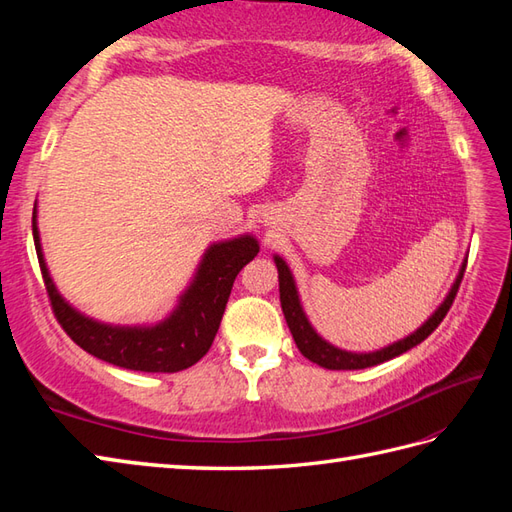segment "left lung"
<instances>
[{
	"instance_id": "obj_1",
	"label": "left lung",
	"mask_w": 512,
	"mask_h": 512,
	"mask_svg": "<svg viewBox=\"0 0 512 512\" xmlns=\"http://www.w3.org/2000/svg\"><path fill=\"white\" fill-rule=\"evenodd\" d=\"M273 259H275V266L279 273L281 310H284V317H286L292 339H295L299 352L306 356L308 361L317 363L325 369H365V367L385 363V361H389V358L405 354L407 350H411V347L422 343L433 330L438 328L440 321L447 317L451 303H453L455 295H458L460 281H462L464 270H466V257H464L460 273H458V277H455L451 290L447 292V297H444V301L436 308V312H433L416 332H411L409 336H405V339H400L396 343L380 347V350H376V352H347V350H341V347H336V345L325 341L323 336L312 328V323L308 321V314L303 312L295 277H292L288 264L284 262V257H279V255H275Z\"/></svg>"
}]
</instances>
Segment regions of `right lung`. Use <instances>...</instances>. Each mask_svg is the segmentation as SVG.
Masks as SVG:
<instances>
[{
	"label": "right lung",
	"instance_id": "obj_1",
	"mask_svg": "<svg viewBox=\"0 0 512 512\" xmlns=\"http://www.w3.org/2000/svg\"><path fill=\"white\" fill-rule=\"evenodd\" d=\"M32 237H35L41 275L46 281L52 310L63 330L88 354L116 367L134 369V372L173 374L198 363L209 352L220 328L235 277L259 253L257 237L250 233L213 242L204 250L193 279L178 297L176 308L165 319L147 325H114L96 321L76 310L54 286L41 248L37 202L32 211Z\"/></svg>",
	"mask_w": 512,
	"mask_h": 512
}]
</instances>
